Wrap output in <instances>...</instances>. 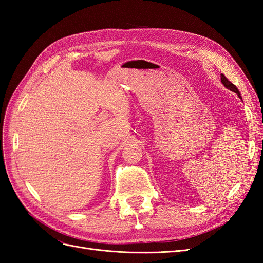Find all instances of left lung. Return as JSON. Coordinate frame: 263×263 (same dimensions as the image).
Wrapping results in <instances>:
<instances>
[{
  "label": "left lung",
  "mask_w": 263,
  "mask_h": 263,
  "mask_svg": "<svg viewBox=\"0 0 263 263\" xmlns=\"http://www.w3.org/2000/svg\"><path fill=\"white\" fill-rule=\"evenodd\" d=\"M220 80H221V83L224 84V86H225V87H227V89H228V90H230V91L235 92V93L238 95V97H239V98L241 99V95H240V92H239V90L237 89L236 85H234L232 82L228 81V79H227V78H226L224 74H222V73L220 74Z\"/></svg>",
  "instance_id": "left-lung-1"
}]
</instances>
